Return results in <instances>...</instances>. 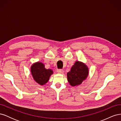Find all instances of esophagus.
<instances>
[{"instance_id":"1","label":"esophagus","mask_w":121,"mask_h":121,"mask_svg":"<svg viewBox=\"0 0 121 121\" xmlns=\"http://www.w3.org/2000/svg\"><path fill=\"white\" fill-rule=\"evenodd\" d=\"M57 72L58 73H60V74H63V73H64V71L62 69H59L57 70Z\"/></svg>"}]
</instances>
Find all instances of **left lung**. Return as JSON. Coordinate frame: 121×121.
<instances>
[{
  "instance_id": "8db88e82",
  "label": "left lung",
  "mask_w": 121,
  "mask_h": 121,
  "mask_svg": "<svg viewBox=\"0 0 121 121\" xmlns=\"http://www.w3.org/2000/svg\"><path fill=\"white\" fill-rule=\"evenodd\" d=\"M88 68L82 62L77 61L67 73L68 81L71 86H75L81 84L88 75Z\"/></svg>"
}]
</instances>
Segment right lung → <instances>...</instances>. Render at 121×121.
Masks as SVG:
<instances>
[{
  "label": "right lung",
  "mask_w": 121,
  "mask_h": 121,
  "mask_svg": "<svg viewBox=\"0 0 121 121\" xmlns=\"http://www.w3.org/2000/svg\"><path fill=\"white\" fill-rule=\"evenodd\" d=\"M31 71L34 80L40 85H43L48 82L50 76L53 74L52 69H45L44 65L40 62L33 64Z\"/></svg>",
  "instance_id": "right-lung-1"
}]
</instances>
